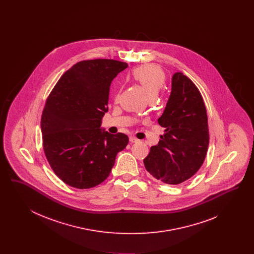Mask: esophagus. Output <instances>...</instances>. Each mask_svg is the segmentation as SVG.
Instances as JSON below:
<instances>
[{
    "label": "esophagus",
    "instance_id": "1",
    "mask_svg": "<svg viewBox=\"0 0 254 254\" xmlns=\"http://www.w3.org/2000/svg\"><path fill=\"white\" fill-rule=\"evenodd\" d=\"M129 141L132 142V143H136V142H138L139 140H138L136 137H134V136H129Z\"/></svg>",
    "mask_w": 254,
    "mask_h": 254
}]
</instances>
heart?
Returning <instances> with one entry per match:
<instances>
[{
    "label": "heart",
    "mask_w": 254,
    "mask_h": 254,
    "mask_svg": "<svg viewBox=\"0 0 254 254\" xmlns=\"http://www.w3.org/2000/svg\"><path fill=\"white\" fill-rule=\"evenodd\" d=\"M131 76L144 87L149 98L157 96L158 92L166 83L164 70L154 64H146L134 68Z\"/></svg>",
    "instance_id": "b5f03b06"
}]
</instances>
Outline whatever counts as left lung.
I'll return each instance as SVG.
<instances>
[{
    "label": "left lung",
    "mask_w": 254,
    "mask_h": 254,
    "mask_svg": "<svg viewBox=\"0 0 254 254\" xmlns=\"http://www.w3.org/2000/svg\"><path fill=\"white\" fill-rule=\"evenodd\" d=\"M158 123L165 130L144 159L145 169L165 184H181L202 167L209 143L204 99L183 73L173 75L171 94Z\"/></svg>",
    "instance_id": "left-lung-1"
}]
</instances>
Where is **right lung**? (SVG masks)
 <instances>
[{
	"instance_id": "obj_1",
	"label": "right lung",
	"mask_w": 254,
	"mask_h": 254,
	"mask_svg": "<svg viewBox=\"0 0 254 254\" xmlns=\"http://www.w3.org/2000/svg\"><path fill=\"white\" fill-rule=\"evenodd\" d=\"M127 67L112 59L81 61L61 76L46 101L44 152L54 173L70 187L85 190L103 183L128 144L126 134L100 128L111 81Z\"/></svg>"
}]
</instances>
